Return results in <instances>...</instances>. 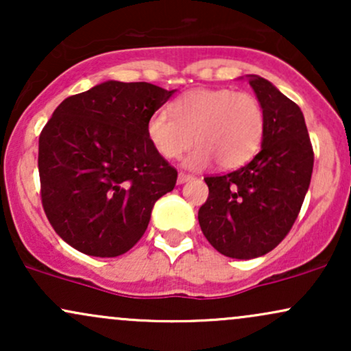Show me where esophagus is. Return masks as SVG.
I'll return each mask as SVG.
<instances>
[{
  "label": "esophagus",
  "mask_w": 351,
  "mask_h": 351,
  "mask_svg": "<svg viewBox=\"0 0 351 351\" xmlns=\"http://www.w3.org/2000/svg\"><path fill=\"white\" fill-rule=\"evenodd\" d=\"M189 180H193V176L191 175H188V173H183V171H180L178 173V184H183V183H186V181H189Z\"/></svg>",
  "instance_id": "esophagus-1"
}]
</instances>
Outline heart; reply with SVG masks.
Instances as JSON below:
<instances>
[{"instance_id":"obj_1","label":"heart","mask_w":351,"mask_h":351,"mask_svg":"<svg viewBox=\"0 0 351 351\" xmlns=\"http://www.w3.org/2000/svg\"><path fill=\"white\" fill-rule=\"evenodd\" d=\"M170 114L156 112L147 135L156 152L176 160L193 145L184 167L201 170L216 160L221 168H237L252 158L264 136L265 117L259 99L232 88H195L170 106Z\"/></svg>"}]
</instances>
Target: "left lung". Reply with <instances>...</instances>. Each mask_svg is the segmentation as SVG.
Instances as JSON below:
<instances>
[{
  "mask_svg": "<svg viewBox=\"0 0 351 351\" xmlns=\"http://www.w3.org/2000/svg\"><path fill=\"white\" fill-rule=\"evenodd\" d=\"M249 84L264 108L263 148L244 167L206 176L209 195L198 211L209 244L232 259H254L282 243L299 216L313 170L300 107L259 75H249Z\"/></svg>",
  "mask_w": 351,
  "mask_h": 351,
  "instance_id": "left-lung-1",
  "label": "left lung"
}]
</instances>
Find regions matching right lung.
Listing matches in <instances>:
<instances>
[{
  "label": "right lung",
  "instance_id": "add662e5",
  "mask_svg": "<svg viewBox=\"0 0 351 351\" xmlns=\"http://www.w3.org/2000/svg\"><path fill=\"white\" fill-rule=\"evenodd\" d=\"M175 90L107 80L59 104L39 135L44 213L77 251L117 257L138 243L178 171L153 148L150 117Z\"/></svg>",
  "mask_w": 351,
  "mask_h": 351
}]
</instances>
